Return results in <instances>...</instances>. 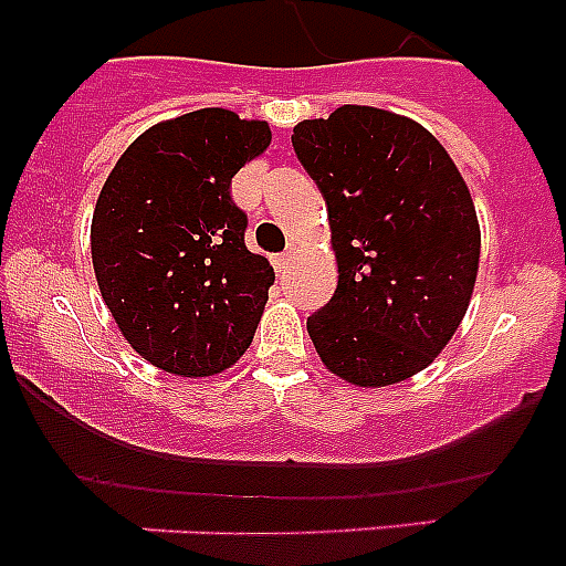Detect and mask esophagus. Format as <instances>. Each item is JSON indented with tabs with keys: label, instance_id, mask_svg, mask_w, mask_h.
Wrapping results in <instances>:
<instances>
[{
	"label": "esophagus",
	"instance_id": "34e87169",
	"mask_svg": "<svg viewBox=\"0 0 566 566\" xmlns=\"http://www.w3.org/2000/svg\"><path fill=\"white\" fill-rule=\"evenodd\" d=\"M272 263H274V269H277V272H286V266H289V263H292V252L277 254V258H274Z\"/></svg>",
	"mask_w": 566,
	"mask_h": 566
}]
</instances>
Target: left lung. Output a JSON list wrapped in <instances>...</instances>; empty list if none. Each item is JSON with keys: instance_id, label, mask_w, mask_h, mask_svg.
Returning a JSON list of instances; mask_svg holds the SVG:
<instances>
[{"instance_id": "8db88e82", "label": "left lung", "mask_w": 566, "mask_h": 566, "mask_svg": "<svg viewBox=\"0 0 566 566\" xmlns=\"http://www.w3.org/2000/svg\"><path fill=\"white\" fill-rule=\"evenodd\" d=\"M292 144L326 198L339 274L308 337L345 382H402L442 354L473 297L482 232L468 184L391 109L343 104L300 122Z\"/></svg>"}]
</instances>
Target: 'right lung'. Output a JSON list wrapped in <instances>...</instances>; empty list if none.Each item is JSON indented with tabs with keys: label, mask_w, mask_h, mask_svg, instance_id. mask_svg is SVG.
I'll return each mask as SVG.
<instances>
[{
	"label": "right lung",
	"mask_w": 566,
	"mask_h": 566,
	"mask_svg": "<svg viewBox=\"0 0 566 566\" xmlns=\"http://www.w3.org/2000/svg\"><path fill=\"white\" fill-rule=\"evenodd\" d=\"M272 129L223 107L155 124L104 181L90 254L109 314L135 352L178 377H212L254 337L274 269L247 249L232 178Z\"/></svg>",
	"instance_id": "add662e5"
}]
</instances>
